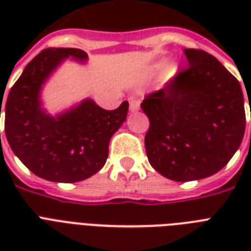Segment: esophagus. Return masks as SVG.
Instances as JSON below:
<instances>
[{
  "label": "esophagus",
  "mask_w": 251,
  "mask_h": 251,
  "mask_svg": "<svg viewBox=\"0 0 251 251\" xmlns=\"http://www.w3.org/2000/svg\"><path fill=\"white\" fill-rule=\"evenodd\" d=\"M139 110V101L137 99H131L130 100V112L134 113V112H138Z\"/></svg>",
  "instance_id": "esophagus-1"
}]
</instances>
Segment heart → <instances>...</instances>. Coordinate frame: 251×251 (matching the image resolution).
<instances>
[{
    "label": "heart",
    "mask_w": 251,
    "mask_h": 251,
    "mask_svg": "<svg viewBox=\"0 0 251 251\" xmlns=\"http://www.w3.org/2000/svg\"><path fill=\"white\" fill-rule=\"evenodd\" d=\"M155 70H156V66H152V68H151L149 70V73H150V74H151V73H153V72H155Z\"/></svg>",
    "instance_id": "1"
}]
</instances>
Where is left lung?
I'll list each match as a JSON object with an SVG mask.
<instances>
[{"label":"left lung","instance_id":"8db88e82","mask_svg":"<svg viewBox=\"0 0 251 251\" xmlns=\"http://www.w3.org/2000/svg\"><path fill=\"white\" fill-rule=\"evenodd\" d=\"M183 54L189 68L141 104L150 120V164L178 182L206 178L226 167L246 125L240 82L208 53L185 49Z\"/></svg>","mask_w":251,"mask_h":251}]
</instances>
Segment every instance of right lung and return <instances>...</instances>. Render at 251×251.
Masks as SVG:
<instances>
[{
    "label": "right lung",
    "instance_id": "right-lung-1",
    "mask_svg": "<svg viewBox=\"0 0 251 251\" xmlns=\"http://www.w3.org/2000/svg\"><path fill=\"white\" fill-rule=\"evenodd\" d=\"M66 60L86 64L75 48H48L25 68L9 92L5 134L13 152L33 175L52 182H78L104 167L112 135L125 122L129 102L105 110L87 98L57 114L43 106L41 92ZM0 104V118H1Z\"/></svg>",
    "mask_w": 251,
    "mask_h": 251
}]
</instances>
